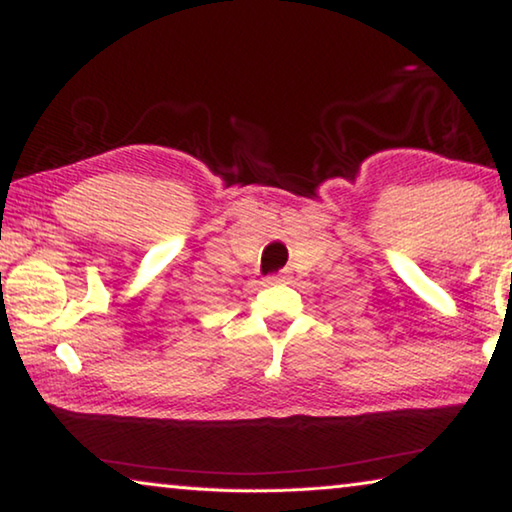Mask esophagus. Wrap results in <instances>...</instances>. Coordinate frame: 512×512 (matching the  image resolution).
Returning a JSON list of instances; mask_svg holds the SVG:
<instances>
[{"label": "esophagus", "mask_w": 512, "mask_h": 512, "mask_svg": "<svg viewBox=\"0 0 512 512\" xmlns=\"http://www.w3.org/2000/svg\"><path fill=\"white\" fill-rule=\"evenodd\" d=\"M271 282H275V284H284V282H289V273H287V271L277 273L275 277H271Z\"/></svg>", "instance_id": "obj_1"}]
</instances>
